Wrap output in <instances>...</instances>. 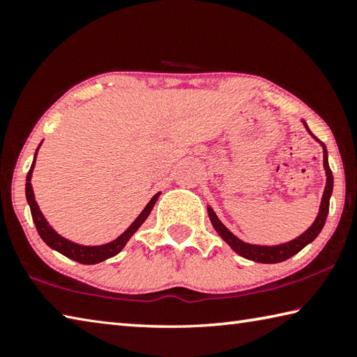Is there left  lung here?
Returning a JSON list of instances; mask_svg holds the SVG:
<instances>
[{
    "instance_id": "left-lung-1",
    "label": "left lung",
    "mask_w": 357,
    "mask_h": 357,
    "mask_svg": "<svg viewBox=\"0 0 357 357\" xmlns=\"http://www.w3.org/2000/svg\"><path fill=\"white\" fill-rule=\"evenodd\" d=\"M305 128H307V125H305ZM321 146H323V152H324L323 165H324V169H326L328 180H326V188H324V192H323L320 213H318L315 222L312 224V226L307 230H305V232L301 236H298V238H295L293 241L285 243V245H279V246L248 245V243L236 238V236L232 232H230L229 229L224 227V224L220 220H218L215 211L208 207V216H210L211 224H213L215 230L218 234H220L221 238L226 241L227 245L232 248L236 254H240L241 257H245L248 260L259 261V264H279V261H284L287 259L293 257V255L301 251L304 246H307L309 243H312L317 238L318 234L321 232L324 222H326L328 211H329V197H331V195H333V185H334L333 172H331L329 162H328L326 147H324V144H321Z\"/></svg>"
}]
</instances>
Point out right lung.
Here are the masks:
<instances>
[{
    "mask_svg": "<svg viewBox=\"0 0 357 357\" xmlns=\"http://www.w3.org/2000/svg\"><path fill=\"white\" fill-rule=\"evenodd\" d=\"M33 167H34V162L31 165V169L26 175V199H28L31 215H33V221L36 224L37 232H39L40 238L45 241L50 248L54 249V251H58L62 255H66V257L78 261V264H83V265L98 264V261H103L109 257H114L116 254L121 252L123 246L127 245V241L130 240V236L133 235L137 229H139V226L144 221L147 220V216L150 211H152L156 199H158V196H160V192H158V195H155L152 199H150V202L146 205V208L141 211V215L136 218L135 222L131 224V226L114 241H111V243H108V245H103V246L75 245V243L62 238L61 235L56 234L54 230L48 226L45 218H43L39 207H37V202H36L34 192H33V186H31V172H33Z\"/></svg>",
    "mask_w": 357,
    "mask_h": 357,
    "instance_id": "obj_1",
    "label": "right lung"
}]
</instances>
